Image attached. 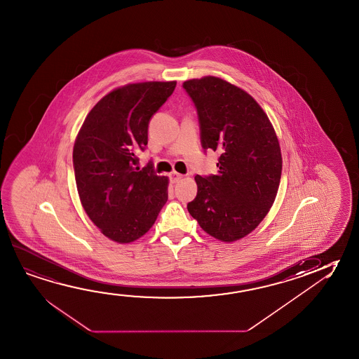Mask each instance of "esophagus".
Wrapping results in <instances>:
<instances>
[{
    "label": "esophagus",
    "mask_w": 359,
    "mask_h": 359,
    "mask_svg": "<svg viewBox=\"0 0 359 359\" xmlns=\"http://www.w3.org/2000/svg\"><path fill=\"white\" fill-rule=\"evenodd\" d=\"M182 179V174H179V172H177V171H172V172H171L170 182H172V184H175V182H180Z\"/></svg>",
    "instance_id": "obj_1"
}]
</instances>
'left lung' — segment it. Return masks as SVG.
Listing matches in <instances>:
<instances>
[{"label": "left lung", "mask_w": 359, "mask_h": 359, "mask_svg": "<svg viewBox=\"0 0 359 359\" xmlns=\"http://www.w3.org/2000/svg\"><path fill=\"white\" fill-rule=\"evenodd\" d=\"M182 88L198 111L204 151L220 153L215 175L195 177L189 212L212 238L232 243L259 226L281 180L276 133L257 102L217 77L190 79Z\"/></svg>", "instance_id": "left-lung-1"}]
</instances>
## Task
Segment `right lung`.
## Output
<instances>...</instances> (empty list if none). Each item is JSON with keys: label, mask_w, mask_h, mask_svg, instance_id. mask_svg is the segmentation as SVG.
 Listing matches in <instances>:
<instances>
[{"label": "right lung", "mask_w": 359, "mask_h": 359, "mask_svg": "<svg viewBox=\"0 0 359 359\" xmlns=\"http://www.w3.org/2000/svg\"><path fill=\"white\" fill-rule=\"evenodd\" d=\"M177 82H144L114 89L94 105L78 133L73 168L79 199L107 238L132 243L149 231L168 200V177L137 153L148 144L151 116Z\"/></svg>", "instance_id": "add662e5"}]
</instances>
